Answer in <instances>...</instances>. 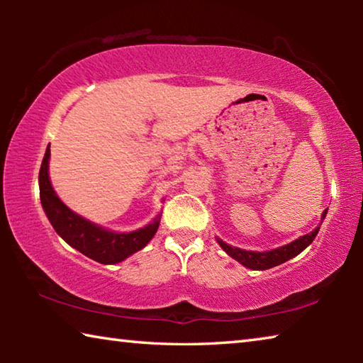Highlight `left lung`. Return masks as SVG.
Returning a JSON list of instances; mask_svg holds the SVG:
<instances>
[{"instance_id":"1","label":"left lung","mask_w":363,"mask_h":363,"mask_svg":"<svg viewBox=\"0 0 363 363\" xmlns=\"http://www.w3.org/2000/svg\"><path fill=\"white\" fill-rule=\"evenodd\" d=\"M327 213H328V208L322 213V223L325 216H327ZM322 223L318 224L314 230L296 238V240H293L291 243L284 245V247L275 248V250H269V251H247L237 247H230V245H227L225 242L220 240V238H216V240L219 243V247L223 248L230 257H233V259L240 262L242 266L253 270H266L290 261L291 257L298 256L301 251L309 247V245L314 242V238L317 237L318 230H320Z\"/></svg>"}]
</instances>
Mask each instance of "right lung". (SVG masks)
<instances>
[{
    "instance_id": "1",
    "label": "right lung",
    "mask_w": 363,
    "mask_h": 363,
    "mask_svg": "<svg viewBox=\"0 0 363 363\" xmlns=\"http://www.w3.org/2000/svg\"><path fill=\"white\" fill-rule=\"evenodd\" d=\"M49 157L51 150L48 145L38 176L41 206L57 235L62 237L72 248L101 264H118L143 250L152 240L158 230L162 214H157L152 223L138 230L115 232L72 211L59 199L49 179Z\"/></svg>"
}]
</instances>
